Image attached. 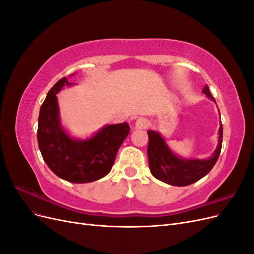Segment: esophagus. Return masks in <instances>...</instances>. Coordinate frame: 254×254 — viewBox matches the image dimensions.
Returning <instances> with one entry per match:
<instances>
[{
    "label": "esophagus",
    "instance_id": "1",
    "mask_svg": "<svg viewBox=\"0 0 254 254\" xmlns=\"http://www.w3.org/2000/svg\"><path fill=\"white\" fill-rule=\"evenodd\" d=\"M147 126H148L147 120H145L143 118L137 119L134 123V128L135 129H145V128H147Z\"/></svg>",
    "mask_w": 254,
    "mask_h": 254
}]
</instances>
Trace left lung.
<instances>
[{
	"instance_id": "1",
	"label": "left lung",
	"mask_w": 254,
	"mask_h": 254,
	"mask_svg": "<svg viewBox=\"0 0 254 254\" xmlns=\"http://www.w3.org/2000/svg\"><path fill=\"white\" fill-rule=\"evenodd\" d=\"M203 93L216 104L210 89L204 86ZM148 164L152 176L170 186L186 187L200 180L210 173L219 157L222 144V124L218 130V144L213 155L207 159L180 158L168 147L164 137L155 130H148Z\"/></svg>"
}]
</instances>
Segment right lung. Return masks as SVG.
I'll list each match as a JSON object with an SVG mask.
<instances>
[{"label":"right lung","instance_id":"1","mask_svg":"<svg viewBox=\"0 0 254 254\" xmlns=\"http://www.w3.org/2000/svg\"><path fill=\"white\" fill-rule=\"evenodd\" d=\"M72 84L64 77L49 91L40 108L37 139L42 158L54 174L72 183H88L110 173L130 127L125 122L107 125L86 140L72 137L61 125L57 101L63 88Z\"/></svg>","mask_w":254,"mask_h":254}]
</instances>
